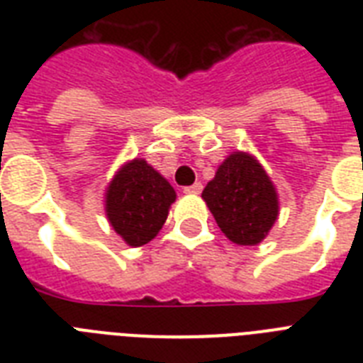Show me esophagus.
<instances>
[{"label":"esophagus","instance_id":"esophagus-1","mask_svg":"<svg viewBox=\"0 0 363 363\" xmlns=\"http://www.w3.org/2000/svg\"><path fill=\"white\" fill-rule=\"evenodd\" d=\"M201 190H203V184H201V182H194L192 186H186L184 190H182V192H184V194H199Z\"/></svg>","mask_w":363,"mask_h":363}]
</instances>
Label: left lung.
Masks as SVG:
<instances>
[{"label":"left lung","instance_id":"obj_1","mask_svg":"<svg viewBox=\"0 0 363 363\" xmlns=\"http://www.w3.org/2000/svg\"><path fill=\"white\" fill-rule=\"evenodd\" d=\"M201 198L222 233L242 247L258 245L279 216V198L269 175L247 152L230 154Z\"/></svg>","mask_w":363,"mask_h":363}]
</instances>
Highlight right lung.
<instances>
[{
	"instance_id": "1",
	"label": "right lung",
	"mask_w": 363,
	"mask_h": 363,
	"mask_svg": "<svg viewBox=\"0 0 363 363\" xmlns=\"http://www.w3.org/2000/svg\"><path fill=\"white\" fill-rule=\"evenodd\" d=\"M175 198L169 182L145 160L135 158L122 165L109 182L105 213L130 247H141L162 230Z\"/></svg>"
}]
</instances>
